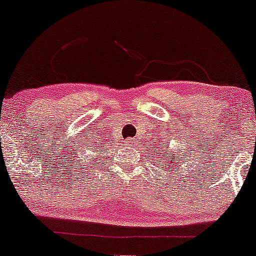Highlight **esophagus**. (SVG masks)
<instances>
[{"instance_id":"obj_1","label":"esophagus","mask_w":256,"mask_h":256,"mask_svg":"<svg viewBox=\"0 0 256 256\" xmlns=\"http://www.w3.org/2000/svg\"><path fill=\"white\" fill-rule=\"evenodd\" d=\"M134 143V141L132 140H128V141H126V144H128V146H131Z\"/></svg>"}]
</instances>
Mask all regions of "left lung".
Instances as JSON below:
<instances>
[{"label": "left lung", "instance_id": "1", "mask_svg": "<svg viewBox=\"0 0 256 256\" xmlns=\"http://www.w3.org/2000/svg\"><path fill=\"white\" fill-rule=\"evenodd\" d=\"M169 144V143H168ZM168 144L165 146V147H168ZM154 147V146H153ZM165 147H162L160 148L159 152H156V154L164 160V165L166 168H170V171L174 170V168H175L176 170H180V162H181V158H180L178 156H176V154H169L170 153V150H164ZM156 150H158V147L156 148ZM184 156H186V153H184Z\"/></svg>", "mask_w": 256, "mask_h": 256}]
</instances>
